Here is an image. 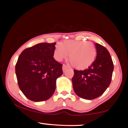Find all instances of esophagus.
Segmentation results:
<instances>
[{"mask_svg": "<svg viewBox=\"0 0 128 128\" xmlns=\"http://www.w3.org/2000/svg\"><path fill=\"white\" fill-rule=\"evenodd\" d=\"M68 68V67L67 65H66V64H63V66H62V70H63V72L65 71L66 69H67Z\"/></svg>", "mask_w": 128, "mask_h": 128, "instance_id": "esophagus-1", "label": "esophagus"}]
</instances>
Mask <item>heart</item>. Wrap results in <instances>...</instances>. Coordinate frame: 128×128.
<instances>
[{
	"label": "heart",
	"instance_id": "1",
	"mask_svg": "<svg viewBox=\"0 0 128 128\" xmlns=\"http://www.w3.org/2000/svg\"><path fill=\"white\" fill-rule=\"evenodd\" d=\"M73 65L78 69H84L90 66L96 58V46L86 41L66 40L62 43H57L54 51L55 59L61 61L68 56Z\"/></svg>",
	"mask_w": 128,
	"mask_h": 128
}]
</instances>
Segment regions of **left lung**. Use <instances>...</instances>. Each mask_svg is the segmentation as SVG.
<instances>
[{
    "instance_id": "1",
    "label": "left lung",
    "mask_w": 128,
    "mask_h": 128,
    "mask_svg": "<svg viewBox=\"0 0 128 128\" xmlns=\"http://www.w3.org/2000/svg\"><path fill=\"white\" fill-rule=\"evenodd\" d=\"M97 56L84 70H74L73 87L76 94L84 99H94L105 92L112 78L114 64L108 50L103 46L95 44Z\"/></svg>"
}]
</instances>
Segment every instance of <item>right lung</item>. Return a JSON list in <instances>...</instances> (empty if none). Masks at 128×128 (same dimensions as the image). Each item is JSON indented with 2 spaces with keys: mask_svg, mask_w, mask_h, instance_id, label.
I'll return each mask as SVG.
<instances>
[{
  "mask_svg": "<svg viewBox=\"0 0 128 128\" xmlns=\"http://www.w3.org/2000/svg\"><path fill=\"white\" fill-rule=\"evenodd\" d=\"M56 42H42L24 49L16 65L20 90L34 102L49 99L54 93L56 80L62 74V64L54 58Z\"/></svg>",
  "mask_w": 128,
  "mask_h": 128,
  "instance_id": "right-lung-1",
  "label": "right lung"
}]
</instances>
